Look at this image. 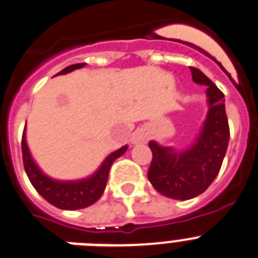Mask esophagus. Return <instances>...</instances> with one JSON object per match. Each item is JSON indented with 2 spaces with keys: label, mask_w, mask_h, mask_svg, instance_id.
I'll return each mask as SVG.
<instances>
[{
  "label": "esophagus",
  "mask_w": 258,
  "mask_h": 258,
  "mask_svg": "<svg viewBox=\"0 0 258 258\" xmlns=\"http://www.w3.org/2000/svg\"><path fill=\"white\" fill-rule=\"evenodd\" d=\"M149 140V134L147 132L143 131V129H138L133 133L132 136L131 141H132V145H140V143H146Z\"/></svg>",
  "instance_id": "1"
}]
</instances>
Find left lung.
Wrapping results in <instances>:
<instances>
[{
	"label": "left lung",
	"instance_id": "left-lung-1",
	"mask_svg": "<svg viewBox=\"0 0 258 258\" xmlns=\"http://www.w3.org/2000/svg\"><path fill=\"white\" fill-rule=\"evenodd\" d=\"M190 70L194 83L207 86L208 111L199 134L182 150L149 142L154 155L149 181L157 192L175 200L192 199L209 187L220 172L230 140L225 95L202 71Z\"/></svg>",
	"mask_w": 258,
	"mask_h": 258
}]
</instances>
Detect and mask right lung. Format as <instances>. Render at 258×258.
<instances>
[{
	"instance_id": "obj_1",
	"label": "right lung",
	"mask_w": 258,
	"mask_h": 258,
	"mask_svg": "<svg viewBox=\"0 0 258 258\" xmlns=\"http://www.w3.org/2000/svg\"><path fill=\"white\" fill-rule=\"evenodd\" d=\"M84 66L85 63L68 66L64 70L58 72L55 76L70 74L72 71L83 68ZM26 129L27 127H24V132H23L22 152L24 169H26L29 181L45 200H47L56 208L66 209V211H76V209H83L94 204L104 192L107 179H108V172L112 163L117 157L124 155L127 150V145H125L116 151L111 152L102 161L101 165L98 166V169L85 178L61 181V179L51 178L50 175L45 174L36 163L27 143Z\"/></svg>"
}]
</instances>
